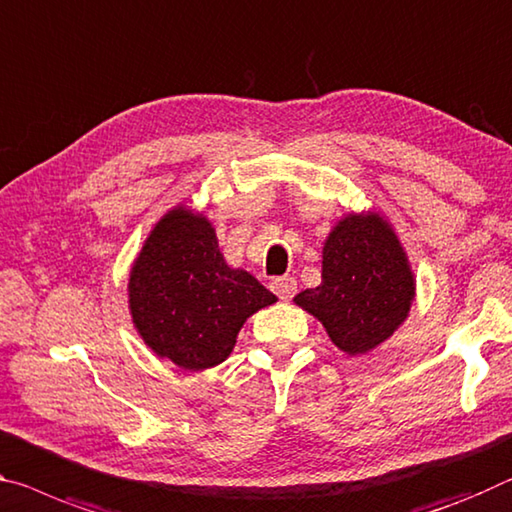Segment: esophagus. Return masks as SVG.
<instances>
[{
	"label": "esophagus",
	"mask_w": 512,
	"mask_h": 512,
	"mask_svg": "<svg viewBox=\"0 0 512 512\" xmlns=\"http://www.w3.org/2000/svg\"><path fill=\"white\" fill-rule=\"evenodd\" d=\"M271 291L278 298H282V300H289V298H294V294H296V280L294 278H289V275H282V278H275L273 282H271Z\"/></svg>",
	"instance_id": "34e87169"
}]
</instances>
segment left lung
Listing matches in <instances>:
<instances>
[{"instance_id": "obj_1", "label": "left lung", "mask_w": 512, "mask_h": 512, "mask_svg": "<svg viewBox=\"0 0 512 512\" xmlns=\"http://www.w3.org/2000/svg\"><path fill=\"white\" fill-rule=\"evenodd\" d=\"M415 273L394 227L378 212L346 214L323 243L321 285L294 298L346 355L383 344L408 319Z\"/></svg>"}]
</instances>
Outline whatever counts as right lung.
I'll return each instance as SVG.
<instances>
[{"label": "right lung", "mask_w": 512, "mask_h": 512, "mask_svg": "<svg viewBox=\"0 0 512 512\" xmlns=\"http://www.w3.org/2000/svg\"><path fill=\"white\" fill-rule=\"evenodd\" d=\"M127 294L143 342L186 371L225 362L248 316L278 300L225 262L214 225L186 205L152 227L129 271Z\"/></svg>", "instance_id": "add662e5"}]
</instances>
